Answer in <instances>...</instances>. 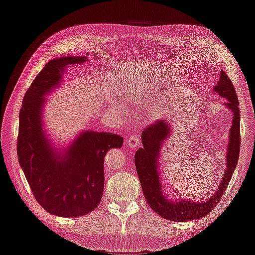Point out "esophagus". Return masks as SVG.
I'll use <instances>...</instances> for the list:
<instances>
[{"label": "esophagus", "mask_w": 255, "mask_h": 255, "mask_svg": "<svg viewBox=\"0 0 255 255\" xmlns=\"http://www.w3.org/2000/svg\"><path fill=\"white\" fill-rule=\"evenodd\" d=\"M139 143H140V139H139V136H138L137 134L130 135L127 141V145L130 149L136 148V146L139 145Z\"/></svg>", "instance_id": "obj_1"}]
</instances>
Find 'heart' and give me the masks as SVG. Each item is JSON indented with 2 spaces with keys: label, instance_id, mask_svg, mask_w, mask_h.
Returning a JSON list of instances; mask_svg holds the SVG:
<instances>
[{
  "label": "heart",
  "instance_id": "b5f03b06",
  "mask_svg": "<svg viewBox=\"0 0 255 255\" xmlns=\"http://www.w3.org/2000/svg\"><path fill=\"white\" fill-rule=\"evenodd\" d=\"M138 94H139V92H138V91H134V92H130L129 96L132 97V98H134V99L136 100V99L138 98Z\"/></svg>",
  "mask_w": 255,
  "mask_h": 255
}]
</instances>
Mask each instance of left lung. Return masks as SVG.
Returning a JSON list of instances; mask_svg holds the SVG:
<instances>
[{
    "label": "left lung",
    "mask_w": 255,
    "mask_h": 255,
    "mask_svg": "<svg viewBox=\"0 0 255 255\" xmlns=\"http://www.w3.org/2000/svg\"><path fill=\"white\" fill-rule=\"evenodd\" d=\"M214 90L222 98L227 99L225 105L233 113V125L230 130V141L227 153V170L215 195L201 203L181 201H169L160 190V181L157 172V158L160 145L169 135V127L166 121L156 120L145 127L141 134L143 148L135 153V165L138 177L141 184L146 202L152 210L160 217L172 221H189L200 219L210 214L220 201L222 195L228 187L237 165L241 150V115L239 102L232 81L226 72H220V79Z\"/></svg>",
    "instance_id": "left-lung-1"
}]
</instances>
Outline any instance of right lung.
Here are the masks:
<instances>
[{"mask_svg": "<svg viewBox=\"0 0 255 255\" xmlns=\"http://www.w3.org/2000/svg\"><path fill=\"white\" fill-rule=\"evenodd\" d=\"M84 56L53 59L44 66L23 98L19 114L17 154L36 201L59 217H80L99 205L104 189V157L121 148L123 137L109 132L82 133L65 155L50 148L41 128L43 96L61 80L65 68Z\"/></svg>", "mask_w": 255, "mask_h": 255, "instance_id": "add662e5", "label": "right lung"}]
</instances>
